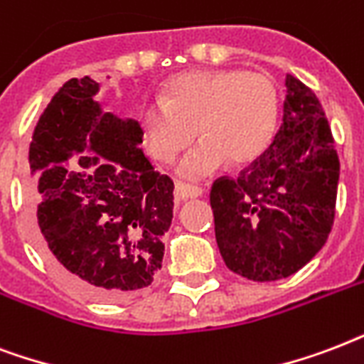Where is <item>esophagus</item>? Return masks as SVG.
<instances>
[{
    "instance_id": "34e87169",
    "label": "esophagus",
    "mask_w": 364,
    "mask_h": 364,
    "mask_svg": "<svg viewBox=\"0 0 364 364\" xmlns=\"http://www.w3.org/2000/svg\"><path fill=\"white\" fill-rule=\"evenodd\" d=\"M174 196L178 197V199H197V197L203 196L201 188H197V186H190V184H176L174 188Z\"/></svg>"
}]
</instances>
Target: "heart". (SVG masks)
Returning a JSON list of instances; mask_svg holds the SVG:
<instances>
[{
    "mask_svg": "<svg viewBox=\"0 0 364 364\" xmlns=\"http://www.w3.org/2000/svg\"><path fill=\"white\" fill-rule=\"evenodd\" d=\"M279 115L277 87L272 77L245 70H193L168 81L163 100L140 109L146 148L161 163H173L193 140L178 174L201 180L226 161L247 165L262 156Z\"/></svg>",
    "mask_w": 364,
    "mask_h": 364,
    "instance_id": "obj_1",
    "label": "heart"
}]
</instances>
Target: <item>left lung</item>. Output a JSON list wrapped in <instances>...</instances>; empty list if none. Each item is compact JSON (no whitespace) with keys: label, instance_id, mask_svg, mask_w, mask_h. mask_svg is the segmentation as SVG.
Segmentation results:
<instances>
[{"label":"left lung","instance_id":"left-lung-1","mask_svg":"<svg viewBox=\"0 0 364 364\" xmlns=\"http://www.w3.org/2000/svg\"><path fill=\"white\" fill-rule=\"evenodd\" d=\"M283 123L237 178L210 190L216 243L226 266L252 281L302 269L325 247L336 207L340 161L323 106L287 75Z\"/></svg>","mask_w":364,"mask_h":364}]
</instances>
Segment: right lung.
I'll return each mask as SVG.
<instances>
[{
	"mask_svg": "<svg viewBox=\"0 0 364 364\" xmlns=\"http://www.w3.org/2000/svg\"><path fill=\"white\" fill-rule=\"evenodd\" d=\"M100 85L70 80L32 134L28 163L39 250L72 289L119 300L161 269L173 220V180L138 148L142 127L104 112Z\"/></svg>",
	"mask_w": 364,
	"mask_h": 364,
	"instance_id": "1",
	"label": "right lung"
}]
</instances>
